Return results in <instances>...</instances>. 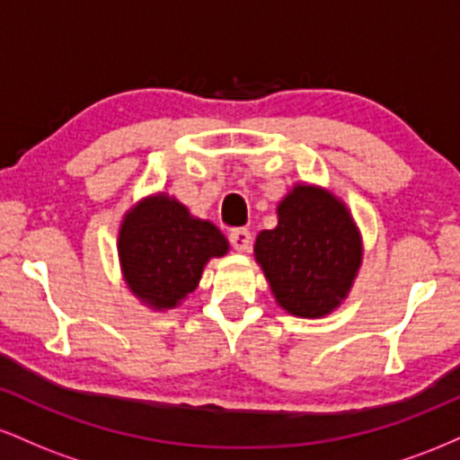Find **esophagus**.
Here are the masks:
<instances>
[{"instance_id":"1","label":"esophagus","mask_w":460,"mask_h":460,"mask_svg":"<svg viewBox=\"0 0 460 460\" xmlns=\"http://www.w3.org/2000/svg\"><path fill=\"white\" fill-rule=\"evenodd\" d=\"M229 242L235 251H248V248H251V234H248V229H242V226L240 229H231Z\"/></svg>"}]
</instances>
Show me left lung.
I'll return each instance as SVG.
<instances>
[{
	"mask_svg": "<svg viewBox=\"0 0 460 460\" xmlns=\"http://www.w3.org/2000/svg\"><path fill=\"white\" fill-rule=\"evenodd\" d=\"M255 257L285 311L320 318L346 298L361 240L344 203L326 190L296 186L279 205V225L257 235Z\"/></svg>",
	"mask_w": 460,
	"mask_h": 460,
	"instance_id": "obj_1",
	"label": "left lung"
}]
</instances>
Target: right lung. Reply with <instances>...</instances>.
<instances>
[{
    "instance_id": "1",
    "label": "right lung",
    "mask_w": 460,
    "mask_h": 460,
    "mask_svg": "<svg viewBox=\"0 0 460 460\" xmlns=\"http://www.w3.org/2000/svg\"><path fill=\"white\" fill-rule=\"evenodd\" d=\"M225 235L192 218L175 199L153 197L120 225L119 255L131 292L155 309L175 307L197 288L203 266L225 255Z\"/></svg>"
}]
</instances>
